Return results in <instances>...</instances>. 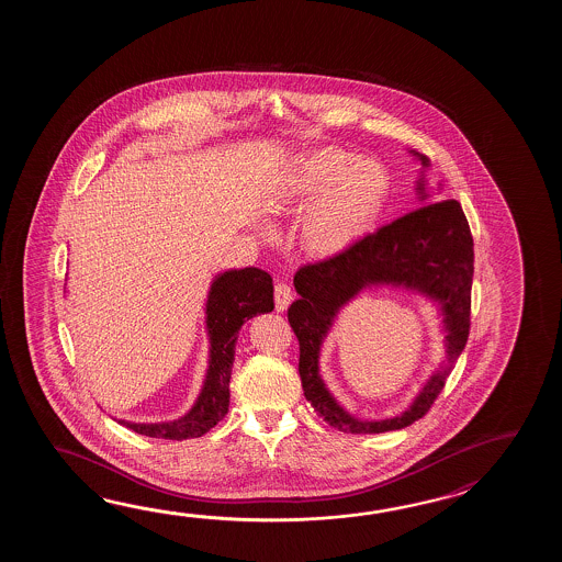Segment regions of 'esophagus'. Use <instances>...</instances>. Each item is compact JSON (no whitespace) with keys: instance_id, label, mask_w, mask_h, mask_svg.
Here are the masks:
<instances>
[{"instance_id":"1","label":"esophagus","mask_w":562,"mask_h":562,"mask_svg":"<svg viewBox=\"0 0 562 562\" xmlns=\"http://www.w3.org/2000/svg\"><path fill=\"white\" fill-rule=\"evenodd\" d=\"M291 299H293V291H291V286L286 285V283H277L276 310L285 311L286 307H289V303H291Z\"/></svg>"}]
</instances>
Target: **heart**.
<instances>
[{
    "instance_id": "heart-1",
    "label": "heart",
    "mask_w": 562,
    "mask_h": 562,
    "mask_svg": "<svg viewBox=\"0 0 562 562\" xmlns=\"http://www.w3.org/2000/svg\"><path fill=\"white\" fill-rule=\"evenodd\" d=\"M390 191L385 168L371 158H353L339 146H315L291 156L267 182L269 215H297L299 243L317 259L344 255L378 221ZM269 235V233H267Z\"/></svg>"
}]
</instances>
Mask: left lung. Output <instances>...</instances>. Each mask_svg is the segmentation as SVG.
Returning a JSON list of instances; mask_svg holds the SVG:
<instances>
[{
  "mask_svg": "<svg viewBox=\"0 0 562 562\" xmlns=\"http://www.w3.org/2000/svg\"><path fill=\"white\" fill-rule=\"evenodd\" d=\"M422 162L416 192L424 206L378 228L349 251L301 267L293 285L299 299L286 311L299 339V375L303 394L329 426L347 434L402 430L426 416L442 392L456 359L464 351L470 331V291L474 277V240L458 201L431 202L424 172L430 160L409 150ZM392 285L430 297L443 315L447 359L423 386L415 402L397 417L361 420L349 415L322 382L318 356L334 319L359 292Z\"/></svg>",
  "mask_w": 562,
  "mask_h": 562,
  "instance_id": "1",
  "label": "left lung"
}]
</instances>
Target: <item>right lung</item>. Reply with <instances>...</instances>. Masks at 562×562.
Wrapping results in <instances>:
<instances>
[{
    "instance_id": "add662e5",
    "label": "right lung",
    "mask_w": 562,
    "mask_h": 562,
    "mask_svg": "<svg viewBox=\"0 0 562 562\" xmlns=\"http://www.w3.org/2000/svg\"><path fill=\"white\" fill-rule=\"evenodd\" d=\"M273 307V279L263 269H228L215 276L204 303L209 366L201 394L194 400L191 409L179 419L170 422L136 424L128 419H119V424L148 438L165 440L199 438L215 428L227 416L231 397L228 382L240 327L255 315L269 313Z\"/></svg>"
}]
</instances>
